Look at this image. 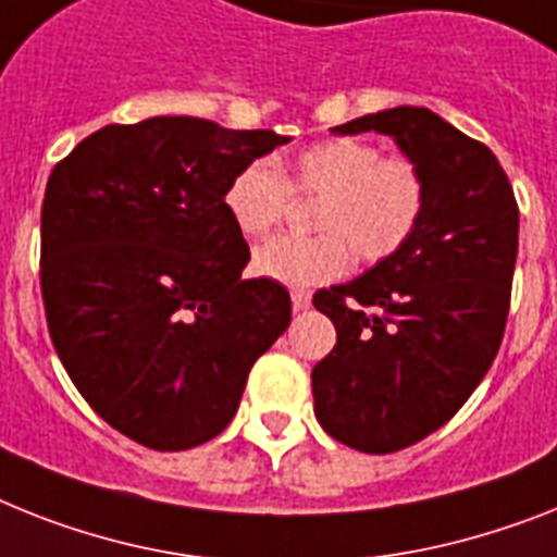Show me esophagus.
Instances as JSON below:
<instances>
[{
	"instance_id": "obj_1",
	"label": "esophagus",
	"mask_w": 557,
	"mask_h": 557,
	"mask_svg": "<svg viewBox=\"0 0 557 557\" xmlns=\"http://www.w3.org/2000/svg\"><path fill=\"white\" fill-rule=\"evenodd\" d=\"M289 298H293V310H307L310 307V293H305V289H293L289 293Z\"/></svg>"
}]
</instances>
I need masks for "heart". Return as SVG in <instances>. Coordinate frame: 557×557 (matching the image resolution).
<instances>
[{"label":"heart","mask_w":557,"mask_h":557,"mask_svg":"<svg viewBox=\"0 0 557 557\" xmlns=\"http://www.w3.org/2000/svg\"><path fill=\"white\" fill-rule=\"evenodd\" d=\"M290 187L319 196L315 236H275L252 252V273L287 287H319L347 273L352 256L379 264L401 250L426 207V178L412 159L381 156L372 141L338 136L298 150L287 178L270 159L236 170L224 210L242 236H264L282 222Z\"/></svg>","instance_id":"heart-1"}]
</instances>
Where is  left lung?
<instances>
[{"mask_svg":"<svg viewBox=\"0 0 557 557\" xmlns=\"http://www.w3.org/2000/svg\"><path fill=\"white\" fill-rule=\"evenodd\" d=\"M375 131L426 178L421 224L401 250L319 289L335 347L312 367L324 433L384 455L444 426L481 384L504 338L518 256V205L481 141L426 108L381 110L333 127Z\"/></svg>","mask_w":557,"mask_h":557,"instance_id":"1","label":"left lung"}]
</instances>
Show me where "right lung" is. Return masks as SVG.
Masks as SVG:
<instances>
[{
	"label": "right lung",
	"mask_w": 557,
	"mask_h": 557,
	"mask_svg": "<svg viewBox=\"0 0 557 557\" xmlns=\"http://www.w3.org/2000/svg\"><path fill=\"white\" fill-rule=\"evenodd\" d=\"M210 119L108 124L53 168L41 298L64 370L110 426L159 453L233 421L289 293L242 278L250 247L224 210L238 168L287 145Z\"/></svg>",
	"instance_id": "right-lung-1"
}]
</instances>
